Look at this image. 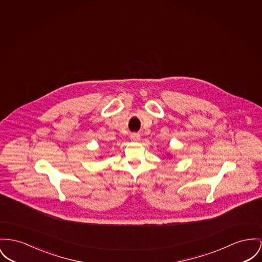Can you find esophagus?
<instances>
[{"mask_svg": "<svg viewBox=\"0 0 262 262\" xmlns=\"http://www.w3.org/2000/svg\"><path fill=\"white\" fill-rule=\"evenodd\" d=\"M140 138H141V136H140V134H138V133H133V134H131V140L134 141V142L139 141Z\"/></svg>", "mask_w": 262, "mask_h": 262, "instance_id": "obj_1", "label": "esophagus"}]
</instances>
